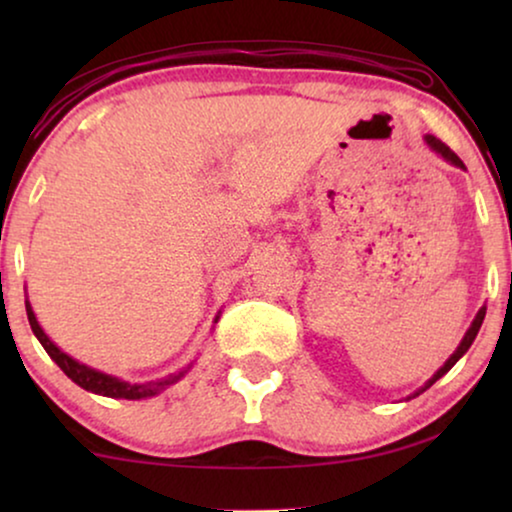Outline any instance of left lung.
<instances>
[{
  "instance_id": "8db88e82",
  "label": "left lung",
  "mask_w": 512,
  "mask_h": 512,
  "mask_svg": "<svg viewBox=\"0 0 512 512\" xmlns=\"http://www.w3.org/2000/svg\"><path fill=\"white\" fill-rule=\"evenodd\" d=\"M426 144H429V146H431V149H433V151H436V153H440V156H443L445 160H450V163H452V165H457V167H464V163H461V160H459V156H457V153H454V151H452V149H450V146H447V144H443V142H440V139H436V137H431V135H426ZM485 312H487V310H485V307H482V310L478 312V317H475V319H473V324H471V328H468V331H466V335H464V340H461V345L457 347V352H454V354L450 356V359H447V361H445V366H443V368H440V370H438V373H436V375H433L429 382H426V387H424V389H429L433 382H438V380H440V377H443V375L447 373V370H450V368L454 366V363H457V361L461 359V356H464V354L468 352V347H471V345H473L475 335H478V331H480V326H482V319H485ZM424 389H422V391H424Z\"/></svg>"
}]
</instances>
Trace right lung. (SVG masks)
<instances>
[{
  "mask_svg": "<svg viewBox=\"0 0 512 512\" xmlns=\"http://www.w3.org/2000/svg\"><path fill=\"white\" fill-rule=\"evenodd\" d=\"M27 307V319H30V326L34 335H37V340L44 345V349L48 352V356L58 363L62 373H65L69 380L79 384L86 391H93V394H100V396H109V398H128V401H139V398H146V396H156L158 389L167 387V384L177 382L181 375H170L167 380L163 382H149V384H130V382H121L118 377H111V375H104V373H97V370L83 366V363L74 361L72 356H67L65 352H60L58 347L53 345L51 340H48V335L41 331L37 317H34L30 303H25Z\"/></svg>",
  "mask_w": 512,
  "mask_h": 512,
  "instance_id": "obj_1",
  "label": "right lung"
}]
</instances>
